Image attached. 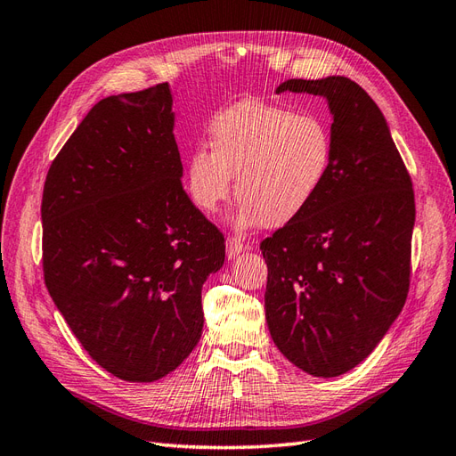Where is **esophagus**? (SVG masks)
<instances>
[{"instance_id":"1","label":"esophagus","mask_w":456,"mask_h":456,"mask_svg":"<svg viewBox=\"0 0 456 456\" xmlns=\"http://www.w3.org/2000/svg\"><path fill=\"white\" fill-rule=\"evenodd\" d=\"M244 250H248V244L247 242L237 239V237H229L227 239V247H225L227 258H235V256H239Z\"/></svg>"}]
</instances>
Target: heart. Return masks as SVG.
I'll use <instances>...</instances> for the list:
<instances>
[{
    "mask_svg": "<svg viewBox=\"0 0 456 456\" xmlns=\"http://www.w3.org/2000/svg\"><path fill=\"white\" fill-rule=\"evenodd\" d=\"M209 146L192 150L184 184L204 214L229 200L237 175L239 227H281L306 212L335 161L330 123L275 103L244 100L214 117Z\"/></svg>",
    "mask_w": 456,
    "mask_h": 456,
    "instance_id": "b5f03b06",
    "label": "heart"
}]
</instances>
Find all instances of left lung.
<instances>
[{
    "label": "left lung",
    "instance_id": "obj_1",
    "mask_svg": "<svg viewBox=\"0 0 456 456\" xmlns=\"http://www.w3.org/2000/svg\"><path fill=\"white\" fill-rule=\"evenodd\" d=\"M287 90L328 100L335 161L306 212L260 242L265 320L285 358L335 378L378 346L404 306L412 179L383 113L354 80L290 78L275 92Z\"/></svg>",
    "mask_w": 456,
    "mask_h": 456
}]
</instances>
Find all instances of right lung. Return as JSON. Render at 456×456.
Wrapping results in <instances>:
<instances>
[{
    "label": "right lung",
    "mask_w": 456,
    "mask_h": 456,
    "mask_svg": "<svg viewBox=\"0 0 456 456\" xmlns=\"http://www.w3.org/2000/svg\"><path fill=\"white\" fill-rule=\"evenodd\" d=\"M167 83L110 96L52 161L42 194L44 281L92 360L156 381L200 341L202 285L225 239L183 189Z\"/></svg>",
    "instance_id": "1"
}]
</instances>
